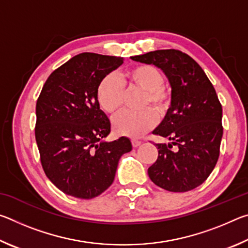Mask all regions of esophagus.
<instances>
[{
    "label": "esophagus",
    "instance_id": "1",
    "mask_svg": "<svg viewBox=\"0 0 248 248\" xmlns=\"http://www.w3.org/2000/svg\"><path fill=\"white\" fill-rule=\"evenodd\" d=\"M131 143H132V146L133 148H137V146H139L142 142L141 141H139V140H136V139H133V140H131Z\"/></svg>",
    "mask_w": 248,
    "mask_h": 248
}]
</instances>
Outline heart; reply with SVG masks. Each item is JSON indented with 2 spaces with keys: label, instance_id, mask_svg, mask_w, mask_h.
<instances>
[{
  "label": "heart",
  "instance_id": "b5f03b06",
  "mask_svg": "<svg viewBox=\"0 0 248 248\" xmlns=\"http://www.w3.org/2000/svg\"><path fill=\"white\" fill-rule=\"evenodd\" d=\"M164 73L153 64H139L117 77L109 73L100 79L96 96L104 111L114 115L123 107L124 85L144 91L141 111H124L114 119L115 131L129 138H140L157 123V111L164 116L171 106V92L164 84ZM154 108L155 112L153 110Z\"/></svg>",
  "mask_w": 248,
  "mask_h": 248
}]
</instances>
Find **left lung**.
<instances>
[{
	"label": "left lung",
	"mask_w": 248,
	"mask_h": 248,
	"mask_svg": "<svg viewBox=\"0 0 248 248\" xmlns=\"http://www.w3.org/2000/svg\"><path fill=\"white\" fill-rule=\"evenodd\" d=\"M162 69L171 86V106L153 131L170 144L156 143L158 156L149 167L152 182L163 189L185 192L200 186L220 155L222 105L201 66L180 50H155L131 57ZM176 150H171L172 146Z\"/></svg>",
	"instance_id": "left-lung-1"
}]
</instances>
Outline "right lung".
<instances>
[{
    "label": "right lung",
    "mask_w": 248,
    "mask_h": 248,
    "mask_svg": "<svg viewBox=\"0 0 248 248\" xmlns=\"http://www.w3.org/2000/svg\"><path fill=\"white\" fill-rule=\"evenodd\" d=\"M124 58L84 52L49 75L36 104L35 137L45 174L64 194L92 199L115 179L119 158L132 149L128 138L102 142L110 121L96 96L105 75Z\"/></svg>",
    "instance_id": "right-lung-1"
}]
</instances>
